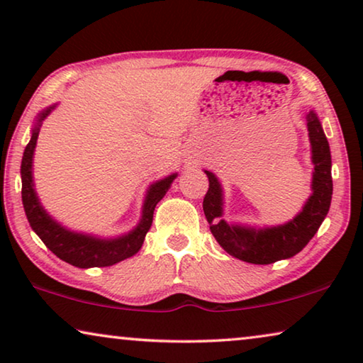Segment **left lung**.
Segmentation results:
<instances>
[{
  "mask_svg": "<svg viewBox=\"0 0 363 363\" xmlns=\"http://www.w3.org/2000/svg\"><path fill=\"white\" fill-rule=\"evenodd\" d=\"M306 130L311 149V194L300 213L279 225H248L224 219V186L211 170L209 189L203 201L204 216L209 228L222 248L233 258L252 264H271L292 258L306 247L323 224L333 198L331 150L316 111L306 113Z\"/></svg>",
  "mask_w": 363,
  "mask_h": 363,
  "instance_id": "left-lung-1",
  "label": "left lung"
}]
</instances>
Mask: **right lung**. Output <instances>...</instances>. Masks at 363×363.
Returning a JSON list of instances; mask_svg holds the SVG:
<instances>
[{
    "instance_id": "add662e5",
    "label": "right lung",
    "mask_w": 363,
    "mask_h": 363,
    "mask_svg": "<svg viewBox=\"0 0 363 363\" xmlns=\"http://www.w3.org/2000/svg\"><path fill=\"white\" fill-rule=\"evenodd\" d=\"M57 105L58 104L50 105L37 115L35 123L30 130V141L24 149V155H22V206H24L27 220H29L32 230L47 245L50 252L66 263L82 267V269L113 266L126 258H131L141 250L146 233L152 225L155 206L169 191L178 174L175 172V174L150 183L146 194H144L141 217L130 232L120 233L115 237H100L96 233L77 232L63 225L43 208L37 194L35 183H33V154H35L38 133H40L43 120L57 108Z\"/></svg>"
}]
</instances>
